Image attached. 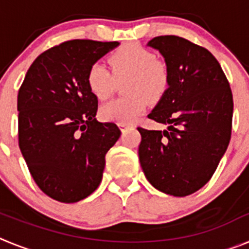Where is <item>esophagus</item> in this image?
Masks as SVG:
<instances>
[{
  "label": "esophagus",
  "mask_w": 249,
  "mask_h": 249,
  "mask_svg": "<svg viewBox=\"0 0 249 249\" xmlns=\"http://www.w3.org/2000/svg\"><path fill=\"white\" fill-rule=\"evenodd\" d=\"M118 126H120L121 131H124V129H127V128H129V127H132V124H131V123H120Z\"/></svg>",
  "instance_id": "obj_1"
}]
</instances>
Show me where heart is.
<instances>
[{
  "label": "heart",
  "mask_w": 249,
  "mask_h": 249,
  "mask_svg": "<svg viewBox=\"0 0 249 249\" xmlns=\"http://www.w3.org/2000/svg\"><path fill=\"white\" fill-rule=\"evenodd\" d=\"M112 72L103 63H94L87 73V86L97 100L111 96L117 81L126 78L124 97L106 103L101 117L106 121L128 123L146 108L147 102H157L169 87L171 71L163 59L153 56L148 48L138 43H127L112 52L108 57Z\"/></svg>",
  "instance_id": "obj_1"
}]
</instances>
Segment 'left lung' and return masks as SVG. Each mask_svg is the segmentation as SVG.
<instances>
[{
    "label": "left lung",
    "instance_id": "obj_1",
    "mask_svg": "<svg viewBox=\"0 0 249 249\" xmlns=\"http://www.w3.org/2000/svg\"><path fill=\"white\" fill-rule=\"evenodd\" d=\"M171 71L169 87L147 116L167 131L137 127L144 176L160 192L184 197L212 178L232 132L233 96L221 65L207 48L178 36H158Z\"/></svg>",
    "mask_w": 249,
    "mask_h": 249
}]
</instances>
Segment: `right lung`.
I'll list each match as a JSON object with an SVG mask.
<instances>
[{"instance_id":"1","label":"right lung","mask_w":249,"mask_h":249,"mask_svg":"<svg viewBox=\"0 0 249 249\" xmlns=\"http://www.w3.org/2000/svg\"><path fill=\"white\" fill-rule=\"evenodd\" d=\"M117 41L71 39L42 52L28 68L17 97L18 146L39 190L74 203L102 181L106 153L121 136L96 120L98 100L87 86L94 62Z\"/></svg>"}]
</instances>
